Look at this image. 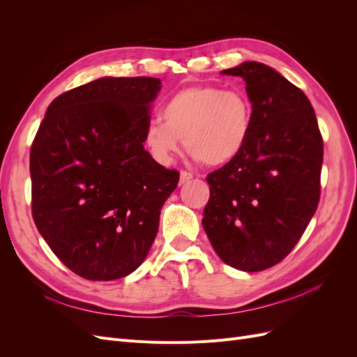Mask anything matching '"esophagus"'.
<instances>
[{
	"label": "esophagus",
	"instance_id": "1",
	"mask_svg": "<svg viewBox=\"0 0 357 357\" xmlns=\"http://www.w3.org/2000/svg\"><path fill=\"white\" fill-rule=\"evenodd\" d=\"M192 178H193V176L190 174V172H188V171H181V172H180V181H178V183H180V186H181V185H185V183H189Z\"/></svg>",
	"mask_w": 357,
	"mask_h": 357
}]
</instances>
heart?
<instances>
[{
    "mask_svg": "<svg viewBox=\"0 0 357 357\" xmlns=\"http://www.w3.org/2000/svg\"><path fill=\"white\" fill-rule=\"evenodd\" d=\"M162 117L146 126L144 144L158 162L169 164L181 149L207 167H222L238 158L252 132V104L243 92L219 86H189L172 93Z\"/></svg>",
    "mask_w": 357,
    "mask_h": 357,
    "instance_id": "1",
    "label": "heart"
}]
</instances>
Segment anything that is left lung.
<instances>
[{
  "instance_id": "left-lung-1",
  "label": "left lung",
  "mask_w": 357,
  "mask_h": 357,
  "mask_svg": "<svg viewBox=\"0 0 357 357\" xmlns=\"http://www.w3.org/2000/svg\"><path fill=\"white\" fill-rule=\"evenodd\" d=\"M222 74L245 82L253 122L241 155L205 178L202 226L226 265L264 271L291 252L317 210L323 142L310 100L278 71L247 61Z\"/></svg>"
}]
</instances>
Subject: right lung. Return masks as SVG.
Here are the masks:
<instances>
[{
	"label": "right lung",
	"instance_id": "right-lung-1",
	"mask_svg": "<svg viewBox=\"0 0 357 357\" xmlns=\"http://www.w3.org/2000/svg\"><path fill=\"white\" fill-rule=\"evenodd\" d=\"M153 77H101L53 100L31 147L32 218L59 261L109 282L144 262L178 183L144 149Z\"/></svg>",
	"mask_w": 357,
	"mask_h": 357
}]
</instances>
